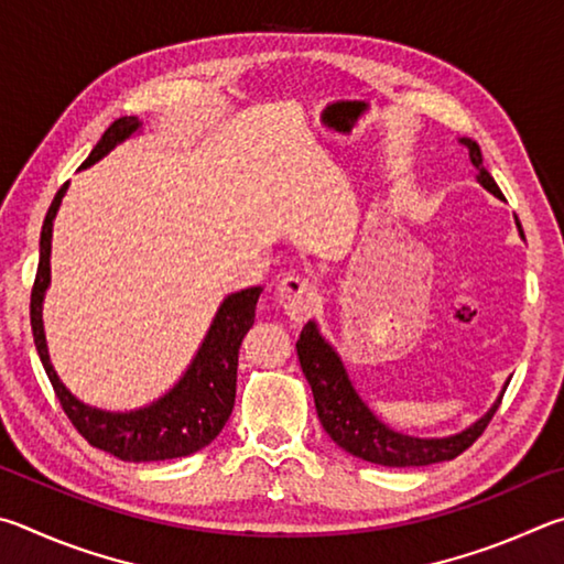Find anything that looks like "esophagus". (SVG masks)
Listing matches in <instances>:
<instances>
[{"mask_svg":"<svg viewBox=\"0 0 564 564\" xmlns=\"http://www.w3.org/2000/svg\"><path fill=\"white\" fill-rule=\"evenodd\" d=\"M276 300H280L282 310L288 312V317H292L294 322H302L317 310L319 292L317 284H314L310 276L288 274L280 282V288H276Z\"/></svg>","mask_w":564,"mask_h":564,"instance_id":"esophagus-1","label":"esophagus"}]
</instances>
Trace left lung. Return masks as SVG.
<instances>
[{"label": "left lung", "instance_id": "left-lung-1", "mask_svg": "<svg viewBox=\"0 0 564 564\" xmlns=\"http://www.w3.org/2000/svg\"><path fill=\"white\" fill-rule=\"evenodd\" d=\"M460 143L468 148L470 161L478 171V183L490 191L496 197H502L500 187L492 181V175L482 167L480 145L470 138H460ZM297 357L302 364L304 377H307L314 406H317V416L322 421L324 431L329 433L332 441L341 446L351 456L361 460L377 463V466L389 468H409V466H431V463L453 460L468 451L476 443L482 431L488 429L490 419L496 416L502 397L492 403V409L480 421L473 423L470 429L456 433L448 438H413L403 436V433L391 431L387 423H381L373 413L367 409V403L359 399L354 391L347 371L341 367V359L337 357L327 341L322 339L317 324H304V329L297 339Z\"/></svg>", "mask_w": 564, "mask_h": 564}]
</instances>
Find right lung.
<instances>
[{
	"instance_id": "1",
	"label": "right lung",
	"mask_w": 564,
	"mask_h": 564,
	"mask_svg": "<svg viewBox=\"0 0 564 564\" xmlns=\"http://www.w3.org/2000/svg\"><path fill=\"white\" fill-rule=\"evenodd\" d=\"M141 123L135 116H123L106 128L101 141L94 145L82 167L94 165L96 161L111 151L116 143L126 141L135 133ZM66 185L58 187L52 207L44 217L42 240H39V267L32 288V304H29V317H32V334L44 364V371L52 381L58 403H62L68 421L74 429L91 443L111 456L128 463H148V460H167L183 458L191 453L205 448L207 443L217 438L225 429L235 406V387H237V357H240V344L245 334L250 332L254 322V307L260 300V288H250L235 292L217 310L213 327L207 332L200 351L193 359L191 369L163 399L145 409L131 413H108L86 406L58 381L56 371L48 364V351L42 327V300L48 288V254H52V227L58 203L66 193Z\"/></svg>"
}]
</instances>
